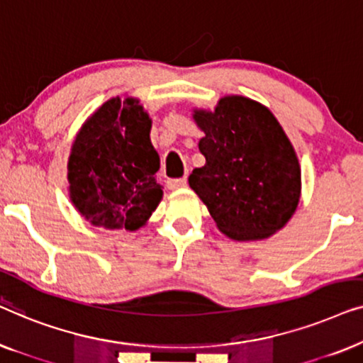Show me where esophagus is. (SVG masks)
I'll return each mask as SVG.
<instances>
[{
	"label": "esophagus",
	"mask_w": 363,
	"mask_h": 363,
	"mask_svg": "<svg viewBox=\"0 0 363 363\" xmlns=\"http://www.w3.org/2000/svg\"><path fill=\"white\" fill-rule=\"evenodd\" d=\"M186 185V178H170V180H167V186L170 188V190H178V188L185 186Z\"/></svg>",
	"instance_id": "obj_1"
}]
</instances>
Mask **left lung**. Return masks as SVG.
<instances>
[{
    "label": "left lung",
    "mask_w": 363,
    "mask_h": 363,
    "mask_svg": "<svg viewBox=\"0 0 363 363\" xmlns=\"http://www.w3.org/2000/svg\"><path fill=\"white\" fill-rule=\"evenodd\" d=\"M206 163L188 183L218 230L236 241L264 240L286 226L301 198V167L286 132L262 104L226 96L195 108Z\"/></svg>",
    "instance_id": "left-lung-1"
}]
</instances>
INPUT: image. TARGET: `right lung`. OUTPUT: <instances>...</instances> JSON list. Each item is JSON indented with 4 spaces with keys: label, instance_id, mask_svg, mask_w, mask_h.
<instances>
[{
    "label": "right lung",
    "instance_id": "right-lung-1",
    "mask_svg": "<svg viewBox=\"0 0 363 363\" xmlns=\"http://www.w3.org/2000/svg\"><path fill=\"white\" fill-rule=\"evenodd\" d=\"M152 118L138 99L113 97L84 122L67 163L69 198L94 226L135 231L157 210L163 191Z\"/></svg>",
    "mask_w": 363,
    "mask_h": 363
}]
</instances>
